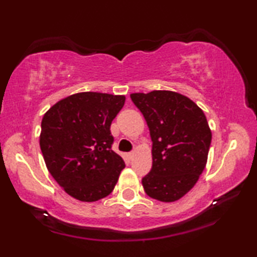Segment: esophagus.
I'll return each mask as SVG.
<instances>
[{
	"instance_id": "esophagus-1",
	"label": "esophagus",
	"mask_w": 257,
	"mask_h": 257,
	"mask_svg": "<svg viewBox=\"0 0 257 257\" xmlns=\"http://www.w3.org/2000/svg\"><path fill=\"white\" fill-rule=\"evenodd\" d=\"M126 157H127V159H132V158H133V152L127 153V154H126Z\"/></svg>"
}]
</instances>
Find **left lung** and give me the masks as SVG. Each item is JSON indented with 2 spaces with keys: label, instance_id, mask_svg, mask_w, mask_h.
<instances>
[{
  "label": "left lung",
  "instance_id": "1",
  "mask_svg": "<svg viewBox=\"0 0 257 257\" xmlns=\"http://www.w3.org/2000/svg\"><path fill=\"white\" fill-rule=\"evenodd\" d=\"M150 128L152 168L143 178L146 194L173 202L194 187L205 170L212 132L203 111L173 91L132 93Z\"/></svg>",
  "mask_w": 257,
  "mask_h": 257
}]
</instances>
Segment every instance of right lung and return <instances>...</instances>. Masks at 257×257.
<instances>
[{"mask_svg": "<svg viewBox=\"0 0 257 257\" xmlns=\"http://www.w3.org/2000/svg\"><path fill=\"white\" fill-rule=\"evenodd\" d=\"M124 104V96L80 92L59 100L42 119L45 165L72 198L92 202L113 191L125 163L111 149L110 126Z\"/></svg>", "mask_w": 257, "mask_h": 257, "instance_id": "right-lung-1", "label": "right lung"}]
</instances>
